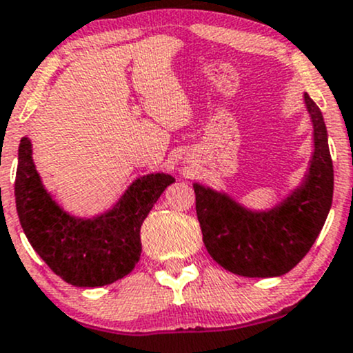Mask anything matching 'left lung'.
I'll return each mask as SVG.
<instances>
[{
	"label": "left lung",
	"instance_id": "obj_1",
	"mask_svg": "<svg viewBox=\"0 0 353 353\" xmlns=\"http://www.w3.org/2000/svg\"><path fill=\"white\" fill-rule=\"evenodd\" d=\"M313 127V152L301 183L273 208L251 209L228 192L194 183L196 212L208 253L246 278L281 276L303 259L319 238L334 197L328 134L316 103L303 94Z\"/></svg>",
	"mask_w": 353,
	"mask_h": 353
}]
</instances>
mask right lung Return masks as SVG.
Listing matches in <instances>:
<instances>
[{
  "label": "right lung",
  "mask_w": 353,
  "mask_h": 353,
  "mask_svg": "<svg viewBox=\"0 0 353 353\" xmlns=\"http://www.w3.org/2000/svg\"><path fill=\"white\" fill-rule=\"evenodd\" d=\"M32 141L18 149L14 199L30 245L61 280L73 286L110 285L129 274L141 258V226L174 177L141 176L107 211L80 218L65 211L45 189L33 162Z\"/></svg>",
  "instance_id": "add662e5"
}]
</instances>
